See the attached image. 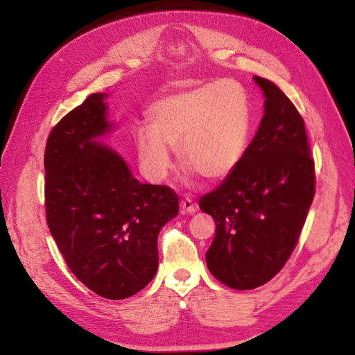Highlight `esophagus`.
<instances>
[{
  "label": "esophagus",
  "mask_w": 355,
  "mask_h": 355,
  "mask_svg": "<svg viewBox=\"0 0 355 355\" xmlns=\"http://www.w3.org/2000/svg\"><path fill=\"white\" fill-rule=\"evenodd\" d=\"M180 209L182 214H194L197 211V206L196 202L191 198H184L180 202Z\"/></svg>",
  "instance_id": "34e87169"
}]
</instances>
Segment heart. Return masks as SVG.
Instances as JSON below:
<instances>
[{
  "instance_id": "heart-1",
  "label": "heart",
  "mask_w": 355,
  "mask_h": 355,
  "mask_svg": "<svg viewBox=\"0 0 355 355\" xmlns=\"http://www.w3.org/2000/svg\"><path fill=\"white\" fill-rule=\"evenodd\" d=\"M146 118L151 130L139 128L135 146L142 170L157 182L173 170L170 148L202 178H226L245 155L252 126L248 93L226 80L164 96Z\"/></svg>"
}]
</instances>
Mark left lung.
Wrapping results in <instances>:
<instances>
[{"label": "left lung", "instance_id": "1", "mask_svg": "<svg viewBox=\"0 0 355 355\" xmlns=\"http://www.w3.org/2000/svg\"><path fill=\"white\" fill-rule=\"evenodd\" d=\"M253 79L265 95L257 132L233 173L200 198L216 223L207 268L239 291L265 285L284 268L315 194L304 119L275 83Z\"/></svg>", "mask_w": 355, "mask_h": 355}]
</instances>
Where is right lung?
<instances>
[{
	"label": "right lung",
	"mask_w": 355,
	"mask_h": 355,
	"mask_svg": "<svg viewBox=\"0 0 355 355\" xmlns=\"http://www.w3.org/2000/svg\"><path fill=\"white\" fill-rule=\"evenodd\" d=\"M106 93H93L49 135L46 216L69 269L106 300L144 289L158 269L157 240L178 214L166 185L139 182L114 148L98 141L114 130Z\"/></svg>",
	"instance_id": "obj_1"
}]
</instances>
